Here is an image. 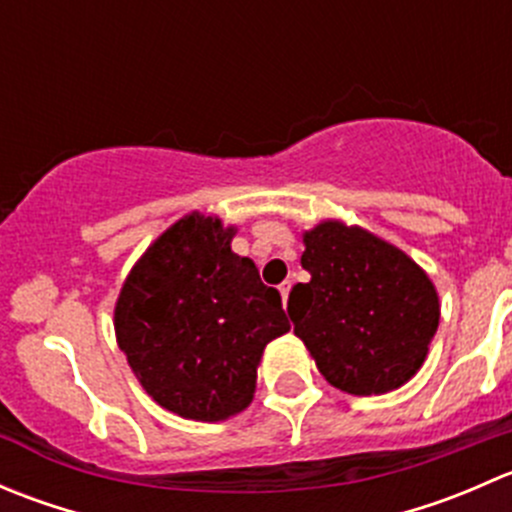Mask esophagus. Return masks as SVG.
I'll return each mask as SVG.
<instances>
[{"mask_svg": "<svg viewBox=\"0 0 512 512\" xmlns=\"http://www.w3.org/2000/svg\"><path fill=\"white\" fill-rule=\"evenodd\" d=\"M289 289H292V282L289 280H285L280 285V294H282V299H285V304H287V297H289Z\"/></svg>", "mask_w": 512, "mask_h": 512, "instance_id": "1", "label": "esophagus"}]
</instances>
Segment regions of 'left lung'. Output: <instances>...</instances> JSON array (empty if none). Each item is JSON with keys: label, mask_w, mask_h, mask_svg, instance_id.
<instances>
[{"label": "left lung", "mask_w": 512, "mask_h": 512, "mask_svg": "<svg viewBox=\"0 0 512 512\" xmlns=\"http://www.w3.org/2000/svg\"><path fill=\"white\" fill-rule=\"evenodd\" d=\"M302 267L312 280L289 292L287 312L324 379L356 396L406 384L438 329L426 272L389 242L342 223L304 235Z\"/></svg>", "instance_id": "left-lung-1"}]
</instances>
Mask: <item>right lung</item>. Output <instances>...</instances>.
<instances>
[{
	"mask_svg": "<svg viewBox=\"0 0 512 512\" xmlns=\"http://www.w3.org/2000/svg\"><path fill=\"white\" fill-rule=\"evenodd\" d=\"M235 230L188 215L148 247L116 304L118 347L163 409L223 421L255 394L262 349L289 332L275 287L232 252Z\"/></svg>",
	"mask_w": 512,
	"mask_h": 512,
	"instance_id": "add662e5",
	"label": "right lung"
}]
</instances>
